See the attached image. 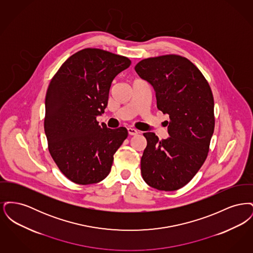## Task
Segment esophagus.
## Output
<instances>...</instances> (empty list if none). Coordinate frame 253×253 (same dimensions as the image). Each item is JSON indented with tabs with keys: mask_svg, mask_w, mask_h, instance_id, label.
<instances>
[{
	"mask_svg": "<svg viewBox=\"0 0 253 253\" xmlns=\"http://www.w3.org/2000/svg\"><path fill=\"white\" fill-rule=\"evenodd\" d=\"M127 130H128V133H129L130 135H136V134L138 133V132H137L135 129L131 128V127H130V128H128Z\"/></svg>",
	"mask_w": 253,
	"mask_h": 253,
	"instance_id": "34e87169",
	"label": "esophagus"
}]
</instances>
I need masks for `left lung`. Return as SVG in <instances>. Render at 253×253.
<instances>
[{"label":"left lung","mask_w":253,"mask_h":253,"mask_svg":"<svg viewBox=\"0 0 253 253\" xmlns=\"http://www.w3.org/2000/svg\"><path fill=\"white\" fill-rule=\"evenodd\" d=\"M134 69L153 85L157 108L169 117L167 139L143 133L142 177L159 191H176L193 179L208 157L215 124L211 86L193 62L179 55L144 59Z\"/></svg>","instance_id":"left-lung-1"}]
</instances>
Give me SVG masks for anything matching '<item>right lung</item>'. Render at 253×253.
Listing matches in <instances>:
<instances>
[{
    "mask_svg": "<svg viewBox=\"0 0 253 253\" xmlns=\"http://www.w3.org/2000/svg\"><path fill=\"white\" fill-rule=\"evenodd\" d=\"M130 64L127 57L84 48L65 60L49 84L44 117L49 153L76 184L103 180L128 136L125 127L98 125L96 116L107 106L113 80Z\"/></svg>",
    "mask_w": 253,
    "mask_h": 253,
    "instance_id": "add662e5",
    "label": "right lung"
}]
</instances>
